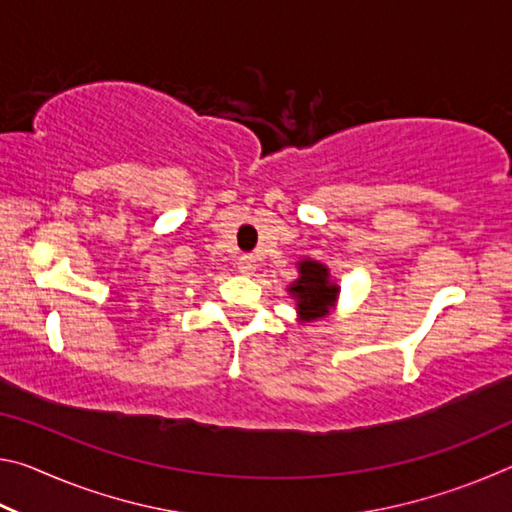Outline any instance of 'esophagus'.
<instances>
[{
  "label": "esophagus",
  "instance_id": "34e87169",
  "mask_svg": "<svg viewBox=\"0 0 512 512\" xmlns=\"http://www.w3.org/2000/svg\"><path fill=\"white\" fill-rule=\"evenodd\" d=\"M237 268L244 275H250L257 268V259H255V255H241L239 259H237Z\"/></svg>",
  "mask_w": 512,
  "mask_h": 512
}]
</instances>
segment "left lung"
I'll use <instances>...</instances> for the list:
<instances>
[{
  "label": "left lung",
  "mask_w": 512,
  "mask_h": 512,
  "mask_svg": "<svg viewBox=\"0 0 512 512\" xmlns=\"http://www.w3.org/2000/svg\"><path fill=\"white\" fill-rule=\"evenodd\" d=\"M300 277L289 287L291 298L296 300V309L302 320H318L329 314L339 298V284L329 280L327 266L314 259H305L298 264Z\"/></svg>",
  "instance_id": "obj_1"
}]
</instances>
